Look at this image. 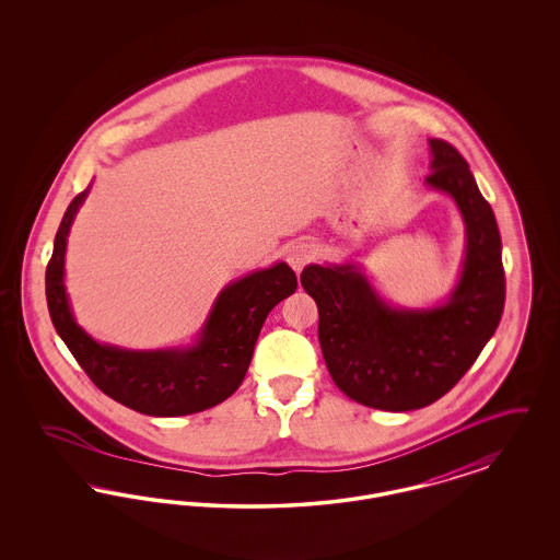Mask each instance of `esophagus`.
Returning a JSON list of instances; mask_svg holds the SVG:
<instances>
[{
  "label": "esophagus",
  "mask_w": 560,
  "mask_h": 560,
  "mask_svg": "<svg viewBox=\"0 0 560 560\" xmlns=\"http://www.w3.org/2000/svg\"><path fill=\"white\" fill-rule=\"evenodd\" d=\"M313 258V245L308 241H295L288 249V262L292 265L295 272H300L302 268L308 265V260Z\"/></svg>",
  "instance_id": "34e87169"
}]
</instances>
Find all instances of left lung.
Masks as SVG:
<instances>
[{
  "mask_svg": "<svg viewBox=\"0 0 560 560\" xmlns=\"http://www.w3.org/2000/svg\"><path fill=\"white\" fill-rule=\"evenodd\" d=\"M427 185L450 195L464 220L466 254L445 302L388 304L363 268L308 265L300 283L319 308V345L336 386L357 402L411 411L441 399L495 334L506 300L502 237L466 160L430 138Z\"/></svg>",
  "mask_w": 560,
  "mask_h": 560,
  "instance_id": "left-lung-1",
  "label": "left lung"
}]
</instances>
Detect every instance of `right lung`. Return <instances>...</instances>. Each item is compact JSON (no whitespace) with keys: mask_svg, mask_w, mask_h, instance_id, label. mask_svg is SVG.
Wrapping results in <instances>:
<instances>
[{"mask_svg":"<svg viewBox=\"0 0 560 560\" xmlns=\"http://www.w3.org/2000/svg\"><path fill=\"white\" fill-rule=\"evenodd\" d=\"M90 187L67 208L46 268L54 327L81 370L110 399L144 416H188L229 399L243 382L268 313L298 288L285 262L254 270L218 293L190 347L130 350L101 345L78 325L65 288V254Z\"/></svg>","mask_w":560,"mask_h":560,"instance_id":"right-lung-1","label":"right lung"}]
</instances>
